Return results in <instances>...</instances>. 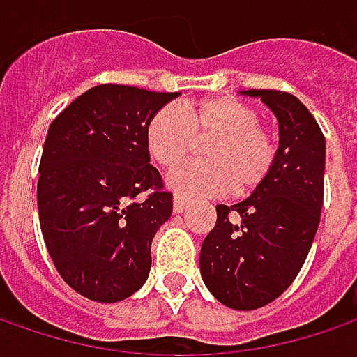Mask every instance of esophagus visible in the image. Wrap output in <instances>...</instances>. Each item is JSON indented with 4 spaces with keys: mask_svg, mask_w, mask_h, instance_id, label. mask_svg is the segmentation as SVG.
Masks as SVG:
<instances>
[{
    "mask_svg": "<svg viewBox=\"0 0 357 357\" xmlns=\"http://www.w3.org/2000/svg\"><path fill=\"white\" fill-rule=\"evenodd\" d=\"M186 202H188V199H186L185 195L174 192V197H172V211H174V213H183V211H185Z\"/></svg>",
    "mask_w": 357,
    "mask_h": 357,
    "instance_id": "esophagus-1",
    "label": "esophagus"
}]
</instances>
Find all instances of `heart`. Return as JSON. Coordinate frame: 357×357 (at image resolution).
I'll return each mask as SVG.
<instances>
[{
    "mask_svg": "<svg viewBox=\"0 0 357 357\" xmlns=\"http://www.w3.org/2000/svg\"><path fill=\"white\" fill-rule=\"evenodd\" d=\"M204 144L206 160L181 167L171 185L185 192L252 195L268 181L278 158V144L260 123L252 105L236 97H208L181 109L167 105L146 125V149L162 169H174Z\"/></svg>",
    "mask_w": 357,
    "mask_h": 357,
    "instance_id": "b5f03b06",
    "label": "heart"
}]
</instances>
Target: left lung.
<instances>
[{"label":"left lung","mask_w":357,"mask_h":357,"mask_svg":"<svg viewBox=\"0 0 357 357\" xmlns=\"http://www.w3.org/2000/svg\"><path fill=\"white\" fill-rule=\"evenodd\" d=\"M280 125L274 171L246 200L216 206V225L200 248V274L225 306L270 304L304 266L324 204L326 141L308 109L286 91L250 89Z\"/></svg>","instance_id":"8db88e82"}]
</instances>
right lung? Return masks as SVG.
I'll list each match as a JSON object with an SVG mask.
<instances>
[{
	"instance_id": "add662e5",
	"label": "right lung",
	"mask_w": 357,
	"mask_h": 357,
	"mask_svg": "<svg viewBox=\"0 0 357 357\" xmlns=\"http://www.w3.org/2000/svg\"><path fill=\"white\" fill-rule=\"evenodd\" d=\"M174 97L105 83L49 125L37 181L41 234L59 276L89 300H125L149 276L172 192L149 165L146 125Z\"/></svg>"
}]
</instances>
